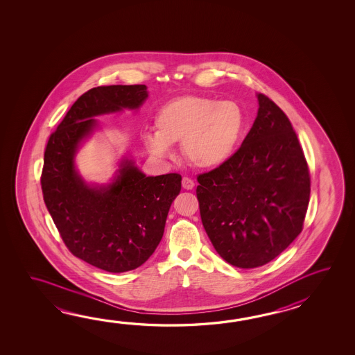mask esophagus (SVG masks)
I'll list each match as a JSON object with an SVG mask.
<instances>
[{
	"label": "esophagus",
	"instance_id": "1",
	"mask_svg": "<svg viewBox=\"0 0 355 355\" xmlns=\"http://www.w3.org/2000/svg\"><path fill=\"white\" fill-rule=\"evenodd\" d=\"M181 184H182V188L187 189V190H191V189L194 188V181L189 179V178H182Z\"/></svg>",
	"mask_w": 355,
	"mask_h": 355
}]
</instances>
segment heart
<instances>
[{
	"label": "heart",
	"instance_id": "heart-1",
	"mask_svg": "<svg viewBox=\"0 0 355 355\" xmlns=\"http://www.w3.org/2000/svg\"><path fill=\"white\" fill-rule=\"evenodd\" d=\"M246 118L239 104L198 95L173 98L155 116V133H146V148L166 159L171 146L182 142V152L191 165L211 170L225 166L241 146Z\"/></svg>",
	"mask_w": 355,
	"mask_h": 355
}]
</instances>
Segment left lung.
Listing matches in <instances>:
<instances>
[{"mask_svg":"<svg viewBox=\"0 0 355 355\" xmlns=\"http://www.w3.org/2000/svg\"><path fill=\"white\" fill-rule=\"evenodd\" d=\"M257 116L225 166L198 176L204 230L219 257L242 269L263 266L301 234L309 174L287 115L257 94Z\"/></svg>","mask_w":355,"mask_h":355,"instance_id":"1","label":"left lung"}]
</instances>
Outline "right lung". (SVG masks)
I'll return each mask as SVG.
<instances>
[{"label":"right lung","instance_id":"1","mask_svg":"<svg viewBox=\"0 0 355 355\" xmlns=\"http://www.w3.org/2000/svg\"><path fill=\"white\" fill-rule=\"evenodd\" d=\"M147 98L146 85L91 89L71 106L46 144L42 174L46 209L68 250L105 272H129L150 259L180 193L181 176H147L128 152L109 182L95 184L80 174L76 156L101 128L96 116L137 112Z\"/></svg>","mask_w":355,"mask_h":355}]
</instances>
